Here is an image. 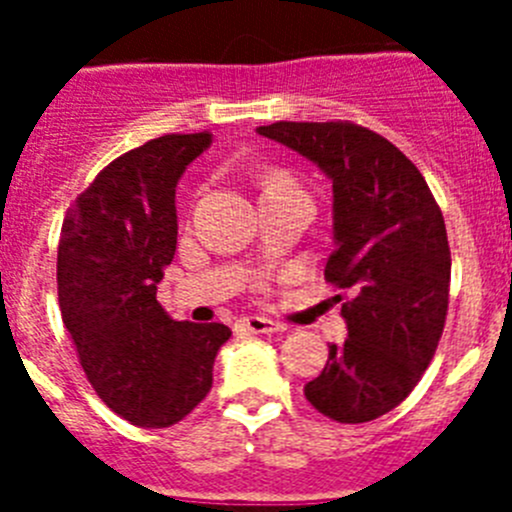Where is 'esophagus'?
I'll list each match as a JSON object with an SVG mask.
<instances>
[{"mask_svg":"<svg viewBox=\"0 0 512 512\" xmlns=\"http://www.w3.org/2000/svg\"><path fill=\"white\" fill-rule=\"evenodd\" d=\"M238 328L248 330V333H256V336H271V333H282L284 325L271 318H259V315H248V318L238 320Z\"/></svg>","mask_w":512,"mask_h":512,"instance_id":"obj_1","label":"esophagus"}]
</instances>
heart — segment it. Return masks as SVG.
<instances>
[{"label":"heart","mask_w":512,"mask_h":512,"mask_svg":"<svg viewBox=\"0 0 512 512\" xmlns=\"http://www.w3.org/2000/svg\"><path fill=\"white\" fill-rule=\"evenodd\" d=\"M287 189H295V184L289 182L287 176H279V174H271L264 179V194L269 192H287Z\"/></svg>","instance_id":"1"}]
</instances>
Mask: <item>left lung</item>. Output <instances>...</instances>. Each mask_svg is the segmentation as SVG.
I'll return each instance as SVG.
<instances>
[{
  "label": "left lung",
  "mask_w": 512,
  "mask_h": 512,
  "mask_svg": "<svg viewBox=\"0 0 512 512\" xmlns=\"http://www.w3.org/2000/svg\"><path fill=\"white\" fill-rule=\"evenodd\" d=\"M256 133L318 166L333 184L325 279L351 292L348 338L305 384L312 408L369 423L413 392L446 323L451 251L423 174L400 148L351 122H271ZM341 300V295H338Z\"/></svg>",
  "instance_id": "left-lung-1"
}]
</instances>
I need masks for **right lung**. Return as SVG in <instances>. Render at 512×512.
Returning <instances> with one entry per match:
<instances>
[{"mask_svg":"<svg viewBox=\"0 0 512 512\" xmlns=\"http://www.w3.org/2000/svg\"><path fill=\"white\" fill-rule=\"evenodd\" d=\"M212 133L122 153L76 197L58 241V305L94 392L140 428H169L210 392L223 323L174 320L156 284L176 251V184Z\"/></svg>","mask_w":512,"mask_h":512,"instance_id":"1","label":"right lung"}]
</instances>
